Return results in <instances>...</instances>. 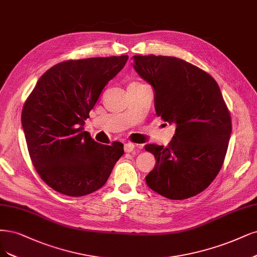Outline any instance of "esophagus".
<instances>
[{
	"label": "esophagus",
	"mask_w": 257,
	"mask_h": 257,
	"mask_svg": "<svg viewBox=\"0 0 257 257\" xmlns=\"http://www.w3.org/2000/svg\"><path fill=\"white\" fill-rule=\"evenodd\" d=\"M135 148H136V146L134 145V144H132V143H126V144H124V151L126 152V153H131V152H133L135 150Z\"/></svg>",
	"instance_id": "34e87169"
}]
</instances>
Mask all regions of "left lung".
Returning a JSON list of instances; mask_svg holds the SVG:
<instances>
[{
	"label": "left lung",
	"mask_w": 257,
	"mask_h": 257,
	"mask_svg": "<svg viewBox=\"0 0 257 257\" xmlns=\"http://www.w3.org/2000/svg\"><path fill=\"white\" fill-rule=\"evenodd\" d=\"M133 67L153 87L156 114L175 134L168 147L147 145L156 159L146 176L152 190L171 200L205 190L223 165L232 122L215 79L172 56H133Z\"/></svg>",
	"instance_id": "obj_1"
}]
</instances>
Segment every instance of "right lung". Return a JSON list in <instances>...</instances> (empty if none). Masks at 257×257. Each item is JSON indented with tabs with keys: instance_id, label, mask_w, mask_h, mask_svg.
Here are the masks:
<instances>
[{
	"instance_id": "right-lung-1",
	"label": "right lung",
	"mask_w": 257,
	"mask_h": 257,
	"mask_svg": "<svg viewBox=\"0 0 257 257\" xmlns=\"http://www.w3.org/2000/svg\"><path fill=\"white\" fill-rule=\"evenodd\" d=\"M127 55L67 60L50 68L25 101L21 122L32 163L42 181L69 197L100 189L124 153L123 145L98 144L85 120Z\"/></svg>"
}]
</instances>
